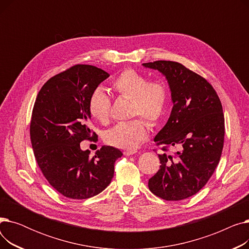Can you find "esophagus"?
Wrapping results in <instances>:
<instances>
[{
	"mask_svg": "<svg viewBox=\"0 0 249 249\" xmlns=\"http://www.w3.org/2000/svg\"><path fill=\"white\" fill-rule=\"evenodd\" d=\"M137 151L136 150H125L124 151V154L129 156V155H132V154H135Z\"/></svg>",
	"mask_w": 249,
	"mask_h": 249,
	"instance_id": "1",
	"label": "esophagus"
}]
</instances>
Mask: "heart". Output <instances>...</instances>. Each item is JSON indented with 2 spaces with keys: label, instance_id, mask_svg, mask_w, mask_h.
Segmentation results:
<instances>
[{
  "label": "heart",
  "instance_id": "1",
  "mask_svg": "<svg viewBox=\"0 0 249 249\" xmlns=\"http://www.w3.org/2000/svg\"><path fill=\"white\" fill-rule=\"evenodd\" d=\"M112 89L116 95L131 101L130 116H140L153 126L161 119L169 99V89L161 78L149 80V77L133 69H126L118 74L112 82ZM88 107L90 116L102 124L110 119L111 100L102 88L91 91ZM147 137V128L141 118L120 122L108 129L104 140L115 147L133 150L141 141Z\"/></svg>",
  "mask_w": 249,
  "mask_h": 249
}]
</instances>
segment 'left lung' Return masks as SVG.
Here are the masks:
<instances>
[{
    "label": "left lung",
    "instance_id": "1",
    "mask_svg": "<svg viewBox=\"0 0 249 249\" xmlns=\"http://www.w3.org/2000/svg\"><path fill=\"white\" fill-rule=\"evenodd\" d=\"M165 75L174 107L164 127L154 137L163 145L161 165L148 180L149 190L166 201H180L197 194L210 179L220 161L225 123L221 101L206 78L179 62L143 63ZM179 150L168 155V148Z\"/></svg>",
    "mask_w": 249,
    "mask_h": 249
}]
</instances>
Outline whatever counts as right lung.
<instances>
[{"mask_svg": "<svg viewBox=\"0 0 249 249\" xmlns=\"http://www.w3.org/2000/svg\"><path fill=\"white\" fill-rule=\"evenodd\" d=\"M110 74L89 64H75L51 78L39 90L30 122V139L39 168L50 186L70 199L84 200L106 189L115 161L123 155L102 146L90 158L84 140L97 141L89 128L88 101Z\"/></svg>", "mask_w": 249, "mask_h": 249, "instance_id": "1", "label": "right lung"}]
</instances>
